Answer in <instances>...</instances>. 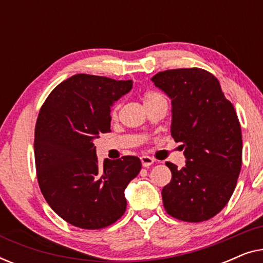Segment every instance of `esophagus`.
Returning <instances> with one entry per match:
<instances>
[{"label": "esophagus", "instance_id": "obj_1", "mask_svg": "<svg viewBox=\"0 0 263 263\" xmlns=\"http://www.w3.org/2000/svg\"><path fill=\"white\" fill-rule=\"evenodd\" d=\"M140 159H141V164H142L143 167H148L154 163V160L148 156H142L141 158H140Z\"/></svg>", "mask_w": 263, "mask_h": 263}]
</instances>
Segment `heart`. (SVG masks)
Wrapping results in <instances>:
<instances>
[{"instance_id": "b5f03b06", "label": "heart", "mask_w": 263, "mask_h": 263, "mask_svg": "<svg viewBox=\"0 0 263 263\" xmlns=\"http://www.w3.org/2000/svg\"><path fill=\"white\" fill-rule=\"evenodd\" d=\"M158 97H161L160 93H158L156 91H146L145 93H143V96H142L143 103H145V104L148 103V102H151V100L158 98ZM117 110H118V105L112 107V110H111V117L115 118V117L117 116Z\"/></svg>"}]
</instances>
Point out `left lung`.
Here are the masks:
<instances>
[{
  "label": "left lung",
  "instance_id": "8db88e82",
  "mask_svg": "<svg viewBox=\"0 0 263 263\" xmlns=\"http://www.w3.org/2000/svg\"><path fill=\"white\" fill-rule=\"evenodd\" d=\"M152 81L170 97L171 135L184 151L185 166L166 161L171 182L161 190L167 214L200 222L229 202L242 166V132L218 79L201 68L159 71Z\"/></svg>",
  "mask_w": 263,
  "mask_h": 263
}]
</instances>
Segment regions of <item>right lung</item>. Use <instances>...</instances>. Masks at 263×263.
<instances>
[{
    "instance_id": "right-lung-1",
    "label": "right lung",
    "mask_w": 263,
    "mask_h": 263,
    "mask_svg": "<svg viewBox=\"0 0 263 263\" xmlns=\"http://www.w3.org/2000/svg\"><path fill=\"white\" fill-rule=\"evenodd\" d=\"M133 81L77 74L57 85L39 111L34 160L39 188L63 220L99 230L124 214V190L141 170L138 157L99 164L93 141L110 130V107Z\"/></svg>"
}]
</instances>
